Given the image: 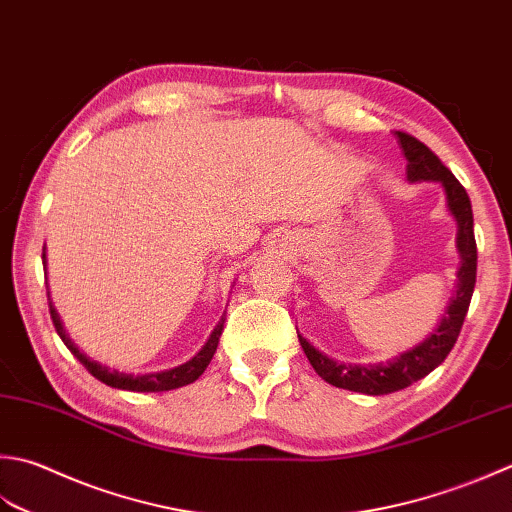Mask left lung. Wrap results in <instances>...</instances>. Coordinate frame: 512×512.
<instances>
[{"label": "left lung", "mask_w": 512, "mask_h": 512, "mask_svg": "<svg viewBox=\"0 0 512 512\" xmlns=\"http://www.w3.org/2000/svg\"><path fill=\"white\" fill-rule=\"evenodd\" d=\"M397 144L402 148L406 157V177L410 184L422 182H437L446 193V206L448 213L453 215L457 222V255H459V268H457V286L455 293L444 310L442 319L433 328L424 342L415 344L413 348L404 350V353L395 355L388 362L377 364H342L324 355L313 344L297 333L299 344H302L304 353L308 357L310 366L315 373L324 379V382L333 384L337 388L353 390V393L364 395H388L404 390L410 384L424 379L428 373L444 362L450 350H453L459 330L468 313L470 297L475 290V277H477V244H475V228H473V208H470V199L466 188L457 182L455 175L439 162V157L419 139L410 137L406 133H395Z\"/></svg>", "instance_id": "1"}]
</instances>
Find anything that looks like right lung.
<instances>
[{
    "label": "right lung",
    "instance_id": "add662e5",
    "mask_svg": "<svg viewBox=\"0 0 512 512\" xmlns=\"http://www.w3.org/2000/svg\"><path fill=\"white\" fill-rule=\"evenodd\" d=\"M42 262H44V268H46V248H44ZM48 308H50V317H53L57 335L62 337V342L66 344V348L79 359V362L84 364L88 373L93 375L95 379H99V382H104L106 386H110V388L130 390V393H164V390H175V388L193 384L195 379L202 377V373L210 364V359H213L217 344H219V337H222V330H224V324H226V313H224L222 319H219V324L213 328V333H210V337L206 339V344L199 348V353L195 357H190L188 362L179 364L175 368H168V370H157V373L133 375V373H122V370L108 368L104 364L95 362V359L86 357L82 350L75 346L73 339L68 337L62 319H59L57 308L53 306V302H50V293H48Z\"/></svg>",
    "mask_w": 512,
    "mask_h": 512
}]
</instances>
